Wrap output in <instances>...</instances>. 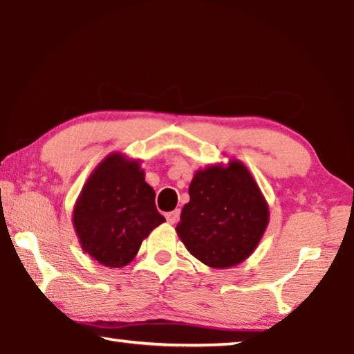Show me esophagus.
Listing matches in <instances>:
<instances>
[{
	"mask_svg": "<svg viewBox=\"0 0 354 354\" xmlns=\"http://www.w3.org/2000/svg\"><path fill=\"white\" fill-rule=\"evenodd\" d=\"M165 218H167V221H169V223H176V221L179 220V211L176 209V211H171V212H167L165 214Z\"/></svg>",
	"mask_w": 354,
	"mask_h": 354,
	"instance_id": "1",
	"label": "esophagus"
}]
</instances>
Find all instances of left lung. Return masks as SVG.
Returning <instances> with one entry per match:
<instances>
[{
	"mask_svg": "<svg viewBox=\"0 0 354 354\" xmlns=\"http://www.w3.org/2000/svg\"><path fill=\"white\" fill-rule=\"evenodd\" d=\"M189 195L176 232L190 254L220 270L248 259L267 230L270 211L245 164L231 159L196 170Z\"/></svg>",
	"mask_w": 354,
	"mask_h": 354,
	"instance_id": "1",
	"label": "left lung"
}]
</instances>
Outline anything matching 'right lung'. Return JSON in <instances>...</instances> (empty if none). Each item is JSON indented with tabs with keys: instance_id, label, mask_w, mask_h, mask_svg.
Listing matches in <instances>:
<instances>
[{
	"instance_id": "1",
	"label": "right lung",
	"mask_w": 354,
	"mask_h": 354,
	"mask_svg": "<svg viewBox=\"0 0 354 354\" xmlns=\"http://www.w3.org/2000/svg\"><path fill=\"white\" fill-rule=\"evenodd\" d=\"M140 159L111 153L95 167L73 207L81 248L101 266H128L143 239L165 218L154 205Z\"/></svg>"
}]
</instances>
